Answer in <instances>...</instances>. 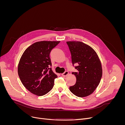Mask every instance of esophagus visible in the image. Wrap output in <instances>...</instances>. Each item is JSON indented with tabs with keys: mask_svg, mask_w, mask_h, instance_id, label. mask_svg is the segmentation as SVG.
<instances>
[{
	"mask_svg": "<svg viewBox=\"0 0 125 125\" xmlns=\"http://www.w3.org/2000/svg\"><path fill=\"white\" fill-rule=\"evenodd\" d=\"M68 74H69V72H68V71H65V72L64 73H63V74H61V75H62L63 77H66V76H67Z\"/></svg>",
	"mask_w": 125,
	"mask_h": 125,
	"instance_id": "1",
	"label": "esophagus"
}]
</instances>
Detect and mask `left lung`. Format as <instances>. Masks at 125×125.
Masks as SVG:
<instances>
[{"instance_id":"8db88e82","label":"left lung","mask_w":125,"mask_h":125,"mask_svg":"<svg viewBox=\"0 0 125 125\" xmlns=\"http://www.w3.org/2000/svg\"><path fill=\"white\" fill-rule=\"evenodd\" d=\"M71 53L73 64L78 66L75 84L69 87L70 91L80 97L93 94L100 82L102 68L100 59L95 51L90 46L81 42H67Z\"/></svg>"}]
</instances>
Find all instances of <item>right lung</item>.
<instances>
[{
	"mask_svg": "<svg viewBox=\"0 0 125 125\" xmlns=\"http://www.w3.org/2000/svg\"><path fill=\"white\" fill-rule=\"evenodd\" d=\"M60 42H36L23 53L18 64V73L24 86L32 94L42 96L53 88L57 76L51 69L49 54Z\"/></svg>",
	"mask_w": 125,
	"mask_h": 125,
	"instance_id": "right-lung-1",
	"label": "right lung"
}]
</instances>
